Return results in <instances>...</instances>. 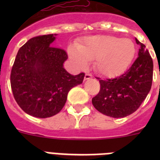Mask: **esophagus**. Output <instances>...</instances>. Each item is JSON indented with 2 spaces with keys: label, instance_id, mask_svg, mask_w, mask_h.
<instances>
[{
  "label": "esophagus",
  "instance_id": "1",
  "mask_svg": "<svg viewBox=\"0 0 160 160\" xmlns=\"http://www.w3.org/2000/svg\"><path fill=\"white\" fill-rule=\"evenodd\" d=\"M92 78V75L90 73H86L84 77V80H88V79Z\"/></svg>",
  "mask_w": 160,
  "mask_h": 160
}]
</instances>
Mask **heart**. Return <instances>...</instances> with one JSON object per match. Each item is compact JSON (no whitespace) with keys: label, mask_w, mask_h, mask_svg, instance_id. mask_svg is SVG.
Listing matches in <instances>:
<instances>
[{"label":"heart","mask_w":160,"mask_h":160,"mask_svg":"<svg viewBox=\"0 0 160 160\" xmlns=\"http://www.w3.org/2000/svg\"><path fill=\"white\" fill-rule=\"evenodd\" d=\"M77 49H70V55L78 67L84 69L87 61H94L96 71L107 78L124 73L136 53L132 40L107 35L87 37L78 44Z\"/></svg>","instance_id":"heart-1"}]
</instances>
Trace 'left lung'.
Listing matches in <instances>:
<instances>
[{
	"mask_svg": "<svg viewBox=\"0 0 160 160\" xmlns=\"http://www.w3.org/2000/svg\"><path fill=\"white\" fill-rule=\"evenodd\" d=\"M139 45L138 57L119 77L99 80L100 90L92 98L94 108L112 118H123L137 111L152 88L153 61L146 46Z\"/></svg>",
	"mask_w": 160,
	"mask_h": 160,
	"instance_id": "8db88e82",
	"label": "left lung"
}]
</instances>
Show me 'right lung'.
Returning <instances> with one entry per match:
<instances>
[{"instance_id":"add662e5","label":"right lung","mask_w":160,"mask_h":160,"mask_svg":"<svg viewBox=\"0 0 160 160\" xmlns=\"http://www.w3.org/2000/svg\"><path fill=\"white\" fill-rule=\"evenodd\" d=\"M56 35L29 39L18 50L11 70L14 98L26 114L36 118L60 112L69 91L84 79V73L72 75L64 69L68 55L64 49L52 46Z\"/></svg>"}]
</instances>
